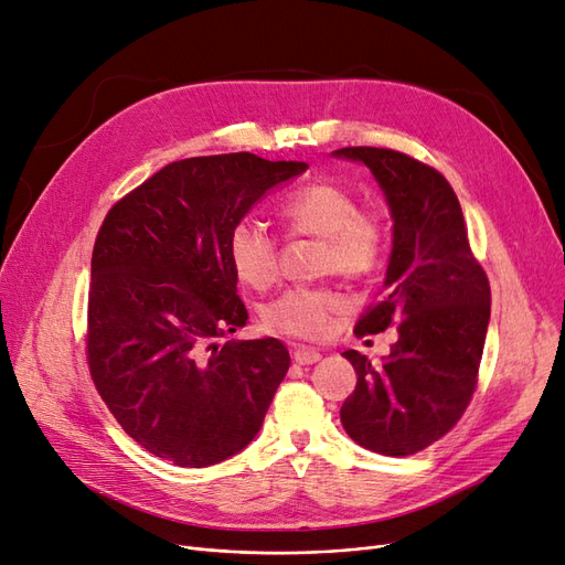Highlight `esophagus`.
Returning a JSON list of instances; mask_svg holds the SVG:
<instances>
[{
    "mask_svg": "<svg viewBox=\"0 0 565 565\" xmlns=\"http://www.w3.org/2000/svg\"><path fill=\"white\" fill-rule=\"evenodd\" d=\"M320 361V351L309 347H295V363L299 365H313Z\"/></svg>",
    "mask_w": 565,
    "mask_h": 565,
    "instance_id": "esophagus-1",
    "label": "esophagus"
}]
</instances>
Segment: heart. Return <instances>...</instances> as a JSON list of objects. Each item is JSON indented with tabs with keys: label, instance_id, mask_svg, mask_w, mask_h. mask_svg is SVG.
<instances>
[{
	"label": "heart",
	"instance_id": "obj_1",
	"mask_svg": "<svg viewBox=\"0 0 565 565\" xmlns=\"http://www.w3.org/2000/svg\"><path fill=\"white\" fill-rule=\"evenodd\" d=\"M278 214L292 237H316L318 273H337L347 280H363L380 268L386 249V231L380 216L358 210L347 188L316 181L289 193ZM228 259L237 278L254 289H268L280 276V245L259 221L245 216L228 233ZM344 309V299L330 285H297L264 309L266 330L295 337L322 339L332 328V316Z\"/></svg>",
	"mask_w": 565,
	"mask_h": 565
}]
</instances>
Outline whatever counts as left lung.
<instances>
[{"instance_id":"8db88e82","label":"left lung","mask_w":565,"mask_h":565,"mask_svg":"<svg viewBox=\"0 0 565 565\" xmlns=\"http://www.w3.org/2000/svg\"><path fill=\"white\" fill-rule=\"evenodd\" d=\"M361 160L380 181L393 216V249L380 299L355 334L396 324L398 341L382 365L347 351L358 382L341 405L347 434L386 457L415 455L465 415L478 384L490 282L471 252L465 214L438 169L405 152L372 146L334 150Z\"/></svg>"}]
</instances>
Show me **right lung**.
<instances>
[{
  "label": "right lung",
  "instance_id": "add662e5",
  "mask_svg": "<svg viewBox=\"0 0 565 565\" xmlns=\"http://www.w3.org/2000/svg\"><path fill=\"white\" fill-rule=\"evenodd\" d=\"M306 162L185 158L117 200L98 228L87 363L117 424L150 455L210 467L247 448L289 370L282 341L243 328L228 233Z\"/></svg>",
  "mask_w": 565,
  "mask_h": 565
}]
</instances>
